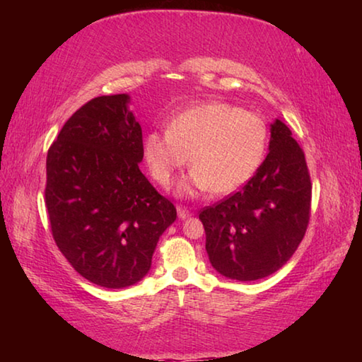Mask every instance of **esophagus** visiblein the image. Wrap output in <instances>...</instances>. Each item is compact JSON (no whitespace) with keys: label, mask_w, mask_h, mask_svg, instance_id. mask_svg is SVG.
<instances>
[{"label":"esophagus","mask_w":362,"mask_h":362,"mask_svg":"<svg viewBox=\"0 0 362 362\" xmlns=\"http://www.w3.org/2000/svg\"><path fill=\"white\" fill-rule=\"evenodd\" d=\"M177 214H179V218H180V220H185V218L193 216L192 211L185 209V207H177Z\"/></svg>","instance_id":"1"}]
</instances>
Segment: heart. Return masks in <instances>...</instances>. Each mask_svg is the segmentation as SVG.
<instances>
[{"mask_svg":"<svg viewBox=\"0 0 362 362\" xmlns=\"http://www.w3.org/2000/svg\"><path fill=\"white\" fill-rule=\"evenodd\" d=\"M268 127L262 116L225 102H207L170 119L168 131L145 137L144 156L159 185L169 187L177 170L192 161V173L177 193L192 198L204 192L228 194L259 169Z\"/></svg>","mask_w":362,"mask_h":362,"instance_id":"heart-1","label":"heart"}]
</instances>
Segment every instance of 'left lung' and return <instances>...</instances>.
I'll return each mask as SVG.
<instances>
[{"mask_svg":"<svg viewBox=\"0 0 362 362\" xmlns=\"http://www.w3.org/2000/svg\"><path fill=\"white\" fill-rule=\"evenodd\" d=\"M269 134L268 155L252 179L199 214L211 265L228 279L257 281L278 272L308 226L311 182L303 151L281 119Z\"/></svg>","mask_w":362,"mask_h":362,"instance_id":"obj_1","label":"left lung"}]
</instances>
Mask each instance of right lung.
Wrapping results in <instances>:
<instances>
[{
    "mask_svg": "<svg viewBox=\"0 0 362 362\" xmlns=\"http://www.w3.org/2000/svg\"><path fill=\"white\" fill-rule=\"evenodd\" d=\"M127 94L102 95L65 122L46 159V207L54 241L70 265L107 289L137 284L174 204L139 169L142 127Z\"/></svg>",
    "mask_w": 362,
    "mask_h": 362,
    "instance_id": "obj_1",
    "label": "right lung"
}]
</instances>
